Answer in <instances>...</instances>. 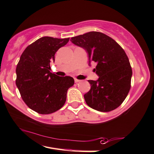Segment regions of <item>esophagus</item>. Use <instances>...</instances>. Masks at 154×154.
<instances>
[{
  "label": "esophagus",
  "mask_w": 154,
  "mask_h": 154,
  "mask_svg": "<svg viewBox=\"0 0 154 154\" xmlns=\"http://www.w3.org/2000/svg\"><path fill=\"white\" fill-rule=\"evenodd\" d=\"M82 82V81L81 80H79V79H75V83H79V82Z\"/></svg>",
  "instance_id": "esophagus-1"
}]
</instances>
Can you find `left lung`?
I'll return each mask as SVG.
<instances>
[{
	"label": "left lung",
	"mask_w": 154,
	"mask_h": 154,
	"mask_svg": "<svg viewBox=\"0 0 154 154\" xmlns=\"http://www.w3.org/2000/svg\"><path fill=\"white\" fill-rule=\"evenodd\" d=\"M72 43L86 50L89 65H97L94 71L96 81L88 80L91 89L84 95L89 107L100 112H110L121 105L131 89L132 69L125 50L104 33L90 32L72 37Z\"/></svg>",
	"instance_id": "1"
}]
</instances>
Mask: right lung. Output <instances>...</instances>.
Segmentation results:
<instances>
[{
  "label": "right lung",
  "mask_w": 154,
  "mask_h": 154,
  "mask_svg": "<svg viewBox=\"0 0 154 154\" xmlns=\"http://www.w3.org/2000/svg\"><path fill=\"white\" fill-rule=\"evenodd\" d=\"M69 41V38H39L25 49L17 65L16 85L22 99L39 114H51L62 108L68 89L74 85L72 77L50 72V61Z\"/></svg>",
  "instance_id": "add662e5"
}]
</instances>
